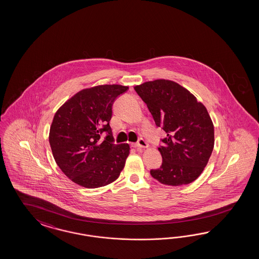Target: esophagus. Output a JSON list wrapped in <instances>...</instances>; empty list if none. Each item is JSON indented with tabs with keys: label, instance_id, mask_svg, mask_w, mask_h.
<instances>
[{
	"label": "esophagus",
	"instance_id": "esophagus-1",
	"mask_svg": "<svg viewBox=\"0 0 259 259\" xmlns=\"http://www.w3.org/2000/svg\"><path fill=\"white\" fill-rule=\"evenodd\" d=\"M134 147H136V148H147L148 143L144 141L143 139H140L137 143L134 144Z\"/></svg>",
	"mask_w": 259,
	"mask_h": 259
}]
</instances>
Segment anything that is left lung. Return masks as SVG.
I'll return each mask as SVG.
<instances>
[{"label":"left lung","mask_w":259,"mask_h":259,"mask_svg":"<svg viewBox=\"0 0 259 259\" xmlns=\"http://www.w3.org/2000/svg\"><path fill=\"white\" fill-rule=\"evenodd\" d=\"M134 89L146 103L156 125L167 134L158 147L162 164L152 169L151 176L171 186L196 181L208 163L214 143L213 124L206 107L172 80L146 81Z\"/></svg>","instance_id":"8db88e82"}]
</instances>
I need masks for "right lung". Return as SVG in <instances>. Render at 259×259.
<instances>
[{
  "label": "right lung",
  "mask_w": 259,
  "mask_h": 259,
  "mask_svg": "<svg viewBox=\"0 0 259 259\" xmlns=\"http://www.w3.org/2000/svg\"><path fill=\"white\" fill-rule=\"evenodd\" d=\"M128 87L105 84L83 89L56 112L49 143L56 163L71 181L99 188L116 181L129 144H115L110 127L113 103Z\"/></svg>",
  "instance_id": "right-lung-1"
}]
</instances>
